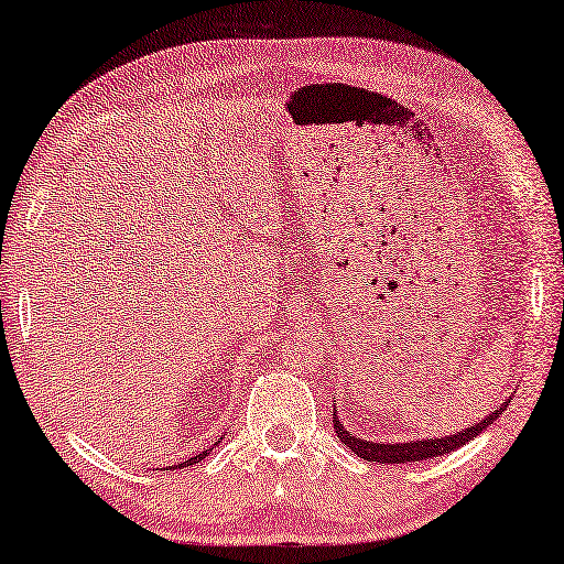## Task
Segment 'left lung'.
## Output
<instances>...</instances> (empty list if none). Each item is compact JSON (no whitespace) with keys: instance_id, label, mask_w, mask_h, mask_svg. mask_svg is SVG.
Instances as JSON below:
<instances>
[{"instance_id":"obj_1","label":"left lung","mask_w":564,"mask_h":564,"mask_svg":"<svg viewBox=\"0 0 564 564\" xmlns=\"http://www.w3.org/2000/svg\"><path fill=\"white\" fill-rule=\"evenodd\" d=\"M509 401H503L501 406H498L496 411H490V414L486 419H480L478 424L467 426V430L457 432V434H447V437H437V440H416V442H399V444L362 440V437H358V434H350L345 430V424L337 419V409H335V414H332V424H335L337 437L343 440L347 447L355 452V455L368 459V463H386V465L419 463V459H432V457L447 455V452H455L457 447H463L465 442L478 437L480 432H486L488 426L503 414V409L509 406Z\"/></svg>"}]
</instances>
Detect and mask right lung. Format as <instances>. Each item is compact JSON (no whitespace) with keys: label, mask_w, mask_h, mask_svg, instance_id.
I'll return each mask as SVG.
<instances>
[{"label":"right lung","mask_w":564,"mask_h":564,"mask_svg":"<svg viewBox=\"0 0 564 564\" xmlns=\"http://www.w3.org/2000/svg\"><path fill=\"white\" fill-rule=\"evenodd\" d=\"M214 447H209V449H204V452H199V455H194V457H188L186 463H181V465H173V467H188V465H194V463H199V459H204L206 455H209Z\"/></svg>","instance_id":"add662e5"}]
</instances>
